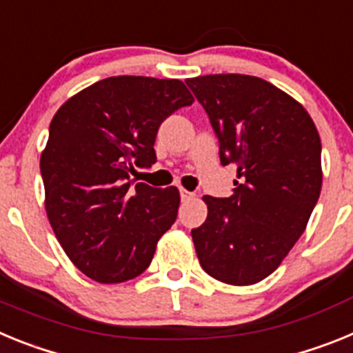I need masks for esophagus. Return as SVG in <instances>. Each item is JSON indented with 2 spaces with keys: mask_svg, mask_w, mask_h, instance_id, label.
Here are the masks:
<instances>
[{
  "mask_svg": "<svg viewBox=\"0 0 353 353\" xmlns=\"http://www.w3.org/2000/svg\"><path fill=\"white\" fill-rule=\"evenodd\" d=\"M194 196V192L187 191V189H180V198H182V201H189V199H192Z\"/></svg>",
  "mask_w": 353,
  "mask_h": 353,
  "instance_id": "obj_1",
  "label": "esophagus"
}]
</instances>
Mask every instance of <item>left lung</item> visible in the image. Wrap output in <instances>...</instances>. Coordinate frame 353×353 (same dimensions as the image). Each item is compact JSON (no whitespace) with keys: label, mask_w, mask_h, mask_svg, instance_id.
Instances as JSON below:
<instances>
[{"label":"left lung","mask_w":353,"mask_h":353,"mask_svg":"<svg viewBox=\"0 0 353 353\" xmlns=\"http://www.w3.org/2000/svg\"><path fill=\"white\" fill-rule=\"evenodd\" d=\"M235 164L230 198L205 196L207 221L191 232L199 265L226 285L260 283L304 233L322 189V143L313 120L274 84L244 74L187 79Z\"/></svg>","instance_id":"8db88e82"}]
</instances>
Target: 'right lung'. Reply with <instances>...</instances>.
Returning a JSON list of instances; mask_svg holds the SVG:
<instances>
[{"mask_svg":"<svg viewBox=\"0 0 353 353\" xmlns=\"http://www.w3.org/2000/svg\"><path fill=\"white\" fill-rule=\"evenodd\" d=\"M194 102L179 79L117 76L70 97L52 118L40 157L46 212L56 239L93 281H129L148 269L176 219V187L139 182L157 161L161 123Z\"/></svg>","mask_w":353,"mask_h":353,"instance_id":"obj_1","label":"right lung"}]
</instances>
